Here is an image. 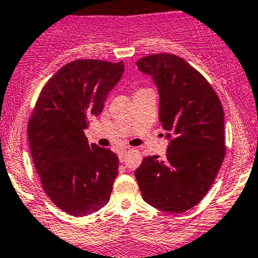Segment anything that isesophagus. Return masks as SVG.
<instances>
[{"label": "esophagus", "mask_w": 258, "mask_h": 258, "mask_svg": "<svg viewBox=\"0 0 258 258\" xmlns=\"http://www.w3.org/2000/svg\"><path fill=\"white\" fill-rule=\"evenodd\" d=\"M127 150H122L118 152V158H120V162H124V156H126Z\"/></svg>", "instance_id": "esophagus-1"}]
</instances>
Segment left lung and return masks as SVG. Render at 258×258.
Returning a JSON list of instances; mask_svg holds the SVG:
<instances>
[{
  "label": "left lung",
  "instance_id": "obj_1",
  "mask_svg": "<svg viewBox=\"0 0 258 258\" xmlns=\"http://www.w3.org/2000/svg\"><path fill=\"white\" fill-rule=\"evenodd\" d=\"M136 65L158 88L159 121L169 140L164 159L148 156L137 168L138 186L153 208L184 213L205 197L224 161L222 105L208 80L174 54H152Z\"/></svg>",
  "mask_w": 258,
  "mask_h": 258
}]
</instances>
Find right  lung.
<instances>
[{
    "label": "right lung",
    "instance_id": "add662e5",
    "mask_svg": "<svg viewBox=\"0 0 258 258\" xmlns=\"http://www.w3.org/2000/svg\"><path fill=\"white\" fill-rule=\"evenodd\" d=\"M123 61L78 59L48 80L28 122V141L43 189L59 209L86 216L110 200L118 157L89 145L84 130L101 113L123 74Z\"/></svg>",
    "mask_w": 258,
    "mask_h": 258
}]
</instances>
